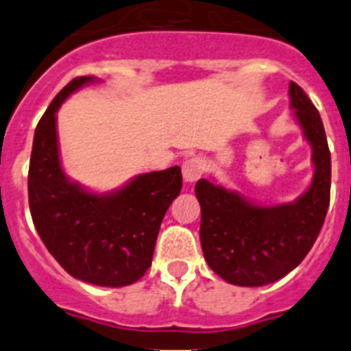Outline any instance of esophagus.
I'll return each mask as SVG.
<instances>
[{
	"label": "esophagus",
	"instance_id": "34e87169",
	"mask_svg": "<svg viewBox=\"0 0 351 351\" xmlns=\"http://www.w3.org/2000/svg\"><path fill=\"white\" fill-rule=\"evenodd\" d=\"M204 161L200 158H190L182 163V178L186 182H195L202 178Z\"/></svg>",
	"mask_w": 351,
	"mask_h": 351
}]
</instances>
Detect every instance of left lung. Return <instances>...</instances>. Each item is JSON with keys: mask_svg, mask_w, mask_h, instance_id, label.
Here are the masks:
<instances>
[{"mask_svg": "<svg viewBox=\"0 0 351 351\" xmlns=\"http://www.w3.org/2000/svg\"><path fill=\"white\" fill-rule=\"evenodd\" d=\"M290 107L311 145L315 173L297 200L258 206L219 184L200 179V243L209 267L226 283L263 287L299 265L324 226L330 200V151L322 117L300 86L290 82Z\"/></svg>", "mask_w": 351, "mask_h": 351, "instance_id": "1", "label": "left lung"}]
</instances>
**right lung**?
<instances>
[{"mask_svg":"<svg viewBox=\"0 0 351 351\" xmlns=\"http://www.w3.org/2000/svg\"><path fill=\"white\" fill-rule=\"evenodd\" d=\"M95 77H77L61 89L33 138L27 195L42 243L70 276L98 287L138 281L153 262L167 209L182 188L179 167L141 173L108 193H93L63 172L56 112L71 93Z\"/></svg>","mask_w":351,"mask_h":351,"instance_id":"right-lung-1","label":"right lung"}]
</instances>
